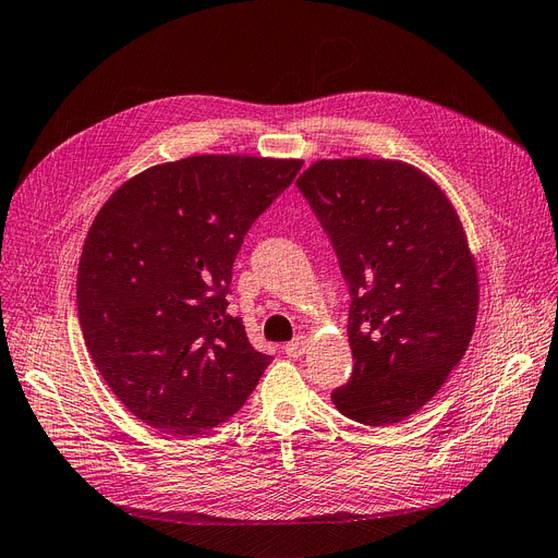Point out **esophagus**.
Returning a JSON list of instances; mask_svg holds the SVG:
<instances>
[{"label": "esophagus", "mask_w": 558, "mask_h": 558, "mask_svg": "<svg viewBox=\"0 0 558 558\" xmlns=\"http://www.w3.org/2000/svg\"><path fill=\"white\" fill-rule=\"evenodd\" d=\"M306 350H308V339H304V337H298V339H293L291 343L283 345V352H286L288 356H302Z\"/></svg>", "instance_id": "34e87169"}]
</instances>
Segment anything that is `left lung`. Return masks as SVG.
Here are the masks:
<instances>
[{"label":"left lung","instance_id":"obj_1","mask_svg":"<svg viewBox=\"0 0 558 558\" xmlns=\"http://www.w3.org/2000/svg\"><path fill=\"white\" fill-rule=\"evenodd\" d=\"M298 187L352 298L354 368L333 405L364 426L403 421L447 383L474 333L478 272L458 213L400 160H320Z\"/></svg>","mask_w":558,"mask_h":558}]
</instances>
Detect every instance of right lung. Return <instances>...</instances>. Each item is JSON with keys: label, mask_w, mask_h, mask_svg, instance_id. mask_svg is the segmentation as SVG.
I'll use <instances>...</instances> for the list:
<instances>
[{"label": "right lung", "mask_w": 558, "mask_h": 558, "mask_svg": "<svg viewBox=\"0 0 558 558\" xmlns=\"http://www.w3.org/2000/svg\"><path fill=\"white\" fill-rule=\"evenodd\" d=\"M302 160L194 155L130 178L96 215L77 270L84 343L153 428L202 435L256 389L270 354L229 314L242 240Z\"/></svg>", "instance_id": "add662e5"}]
</instances>
